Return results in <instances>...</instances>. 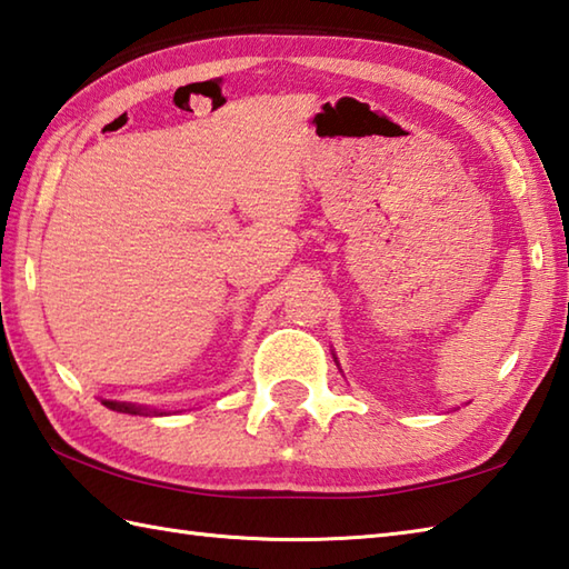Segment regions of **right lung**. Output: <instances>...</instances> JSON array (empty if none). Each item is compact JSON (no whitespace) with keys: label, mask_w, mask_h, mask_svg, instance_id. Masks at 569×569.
I'll use <instances>...</instances> for the list:
<instances>
[{"label":"right lung","mask_w":569,"mask_h":569,"mask_svg":"<svg viewBox=\"0 0 569 569\" xmlns=\"http://www.w3.org/2000/svg\"><path fill=\"white\" fill-rule=\"evenodd\" d=\"M102 405L110 410H118V412H130V415H137L142 412V408H134V405H124V402H112V400H102Z\"/></svg>","instance_id":"add662e5"}]
</instances>
